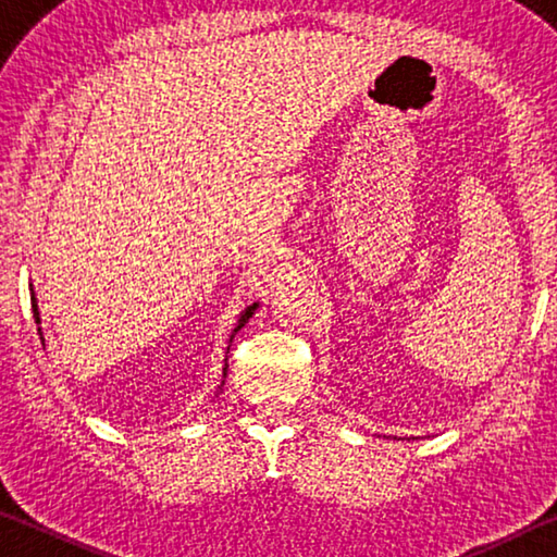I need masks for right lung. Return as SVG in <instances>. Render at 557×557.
<instances>
[{"mask_svg":"<svg viewBox=\"0 0 557 557\" xmlns=\"http://www.w3.org/2000/svg\"><path fill=\"white\" fill-rule=\"evenodd\" d=\"M32 307H34V317H36V324H39V309H36V299L32 297ZM256 307L258 305H252V307H248V309H245V312H243V317H240V322H238V326H235V332H238V329H243V324L245 322H248V319L252 317V312H256ZM225 369H228V366H225Z\"/></svg>","mask_w":557,"mask_h":557,"instance_id":"add662e5","label":"right lung"}]
</instances>
